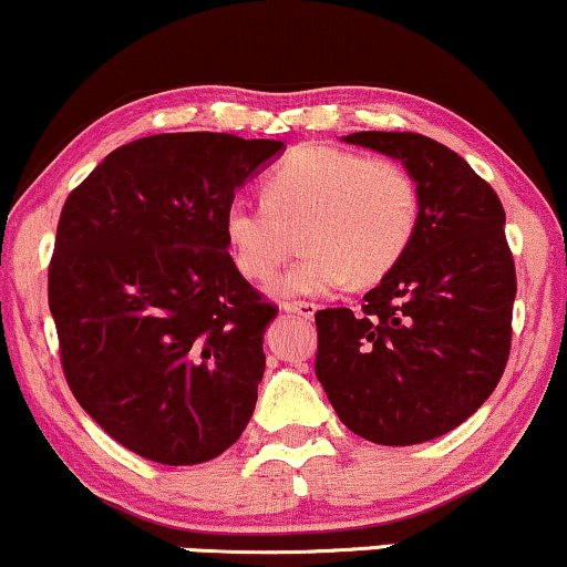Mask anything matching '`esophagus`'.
<instances>
[{
	"label": "esophagus",
	"mask_w": 567,
	"mask_h": 567,
	"mask_svg": "<svg viewBox=\"0 0 567 567\" xmlns=\"http://www.w3.org/2000/svg\"><path fill=\"white\" fill-rule=\"evenodd\" d=\"M284 310L291 312V316H299V318L310 320L312 316H316L318 305L316 302H302V299H289V302H284Z\"/></svg>",
	"instance_id": "esophagus-1"
}]
</instances>
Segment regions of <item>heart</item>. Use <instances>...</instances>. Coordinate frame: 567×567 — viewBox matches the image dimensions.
<instances>
[{
  "label": "heart",
  "mask_w": 567,
  "mask_h": 567,
  "mask_svg": "<svg viewBox=\"0 0 567 567\" xmlns=\"http://www.w3.org/2000/svg\"><path fill=\"white\" fill-rule=\"evenodd\" d=\"M421 226V192L396 159L328 144L291 150L265 173L260 199H234L223 234L241 276L270 281L295 236L302 260L276 281L284 297L333 295L375 284L408 255Z\"/></svg>",
  "instance_id": "heart-1"
}]
</instances>
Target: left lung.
I'll use <instances>...</instances> for the list:
<instances>
[{
	"label": "left lung",
	"mask_w": 567,
	"mask_h": 567,
	"mask_svg": "<svg viewBox=\"0 0 567 567\" xmlns=\"http://www.w3.org/2000/svg\"><path fill=\"white\" fill-rule=\"evenodd\" d=\"M347 142L402 159L421 192V226L360 312H316V375L349 431L383 446L421 444L467 421L505 373L518 291L505 207L429 136L360 131Z\"/></svg>",
	"instance_id": "obj_1"
}]
</instances>
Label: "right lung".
<instances>
[{
    "mask_svg": "<svg viewBox=\"0 0 567 567\" xmlns=\"http://www.w3.org/2000/svg\"><path fill=\"white\" fill-rule=\"evenodd\" d=\"M281 146L144 136L62 205L47 278L62 373L81 408L152 463L218 457L255 410L278 307L234 265L223 213Z\"/></svg>",
    "mask_w": 567,
    "mask_h": 567,
    "instance_id": "add662e5",
    "label": "right lung"
}]
</instances>
